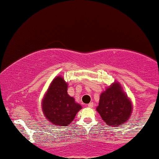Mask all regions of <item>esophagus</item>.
I'll return each instance as SVG.
<instances>
[{
	"label": "esophagus",
	"instance_id": "esophagus-1",
	"mask_svg": "<svg viewBox=\"0 0 159 159\" xmlns=\"http://www.w3.org/2000/svg\"><path fill=\"white\" fill-rule=\"evenodd\" d=\"M88 107H90V108H92V107H93V106H94V103H93V102H90V103H89V104L87 105Z\"/></svg>",
	"mask_w": 159,
	"mask_h": 159
}]
</instances>
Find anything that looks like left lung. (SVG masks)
Masks as SVG:
<instances>
[{
    "mask_svg": "<svg viewBox=\"0 0 159 159\" xmlns=\"http://www.w3.org/2000/svg\"><path fill=\"white\" fill-rule=\"evenodd\" d=\"M97 111L107 125L121 126L130 119L132 103L120 83L114 82L100 94Z\"/></svg>",
    "mask_w": 159,
    "mask_h": 159,
    "instance_id": "1",
    "label": "left lung"
}]
</instances>
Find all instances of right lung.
<instances>
[{
    "instance_id": "right-lung-1",
    "label": "right lung",
    "mask_w": 159,
    "mask_h": 159,
    "mask_svg": "<svg viewBox=\"0 0 159 159\" xmlns=\"http://www.w3.org/2000/svg\"><path fill=\"white\" fill-rule=\"evenodd\" d=\"M68 84L62 76H56L50 84L42 99V111L51 124L60 127L68 126L75 118L81 105L67 93Z\"/></svg>"
}]
</instances>
